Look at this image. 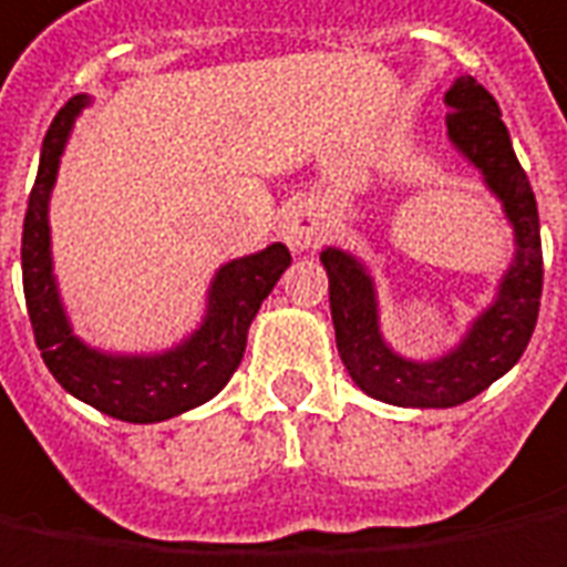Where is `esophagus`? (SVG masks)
I'll list each match as a JSON object with an SVG mask.
<instances>
[{"label": "esophagus", "instance_id": "34e87169", "mask_svg": "<svg viewBox=\"0 0 567 567\" xmlns=\"http://www.w3.org/2000/svg\"><path fill=\"white\" fill-rule=\"evenodd\" d=\"M280 234L287 239V246H290L292 252H306L311 249L318 237H321V227L311 221L306 212H299V208H292L284 215V224H280Z\"/></svg>", "mask_w": 567, "mask_h": 567}]
</instances>
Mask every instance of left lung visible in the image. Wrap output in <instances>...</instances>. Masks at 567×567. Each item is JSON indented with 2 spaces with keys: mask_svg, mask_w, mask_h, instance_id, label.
Here are the masks:
<instances>
[{
  "mask_svg": "<svg viewBox=\"0 0 567 567\" xmlns=\"http://www.w3.org/2000/svg\"><path fill=\"white\" fill-rule=\"evenodd\" d=\"M446 131L452 150L477 168L503 205L515 234V256L496 296L465 337L436 359H405L381 333L374 277L362 258L328 246L321 265L330 280V318L349 378L371 399L402 409H452L512 371L537 328L543 292L540 215L527 174L515 158L496 99L474 78H455L446 90Z\"/></svg>",
  "mask_w": 567,
  "mask_h": 567,
  "instance_id": "1",
  "label": "left lung"
}]
</instances>
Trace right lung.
Masks as SVG:
<instances>
[{
    "mask_svg": "<svg viewBox=\"0 0 567 567\" xmlns=\"http://www.w3.org/2000/svg\"><path fill=\"white\" fill-rule=\"evenodd\" d=\"M90 105L80 93L55 115L40 152L37 184L30 189L21 237L27 315L43 352L45 368L71 396L99 409L102 415L131 424H155L218 396L246 352L252 318L290 268V249L271 243L252 256L221 265L205 296V318L186 340L162 352H105L83 343L64 311L59 280L52 271L49 199L59 177L64 146L74 121Z\"/></svg>",
    "mask_w": 567,
    "mask_h": 567,
    "instance_id": "obj_1",
    "label": "right lung"
}]
</instances>
